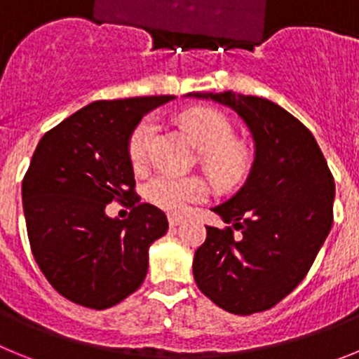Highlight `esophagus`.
I'll list each match as a JSON object with an SVG mask.
<instances>
[{
	"mask_svg": "<svg viewBox=\"0 0 359 359\" xmlns=\"http://www.w3.org/2000/svg\"><path fill=\"white\" fill-rule=\"evenodd\" d=\"M183 223V217H180V215H169V224L170 228L177 226V224Z\"/></svg>",
	"mask_w": 359,
	"mask_h": 359,
	"instance_id": "esophagus-1",
	"label": "esophagus"
}]
</instances>
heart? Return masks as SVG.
Instances as JSON below:
<instances>
[{
	"mask_svg": "<svg viewBox=\"0 0 359 359\" xmlns=\"http://www.w3.org/2000/svg\"><path fill=\"white\" fill-rule=\"evenodd\" d=\"M183 129L199 149V163L205 172L224 190L237 189L248 180L253 154L244 142L233 138V126L224 113L214 107H190L180 116ZM156 135V120L145 116L136 123L128 138L129 160L144 163L149 145ZM210 194V185L201 176H172L161 172L149 180L145 198L169 214H182L190 205L201 203Z\"/></svg>",
	"mask_w": 359,
	"mask_h": 359,
	"instance_id": "obj_1",
	"label": "heart"
}]
</instances>
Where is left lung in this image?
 I'll return each instance as SVG.
<instances>
[{"instance_id":"obj_1","label":"left lung","mask_w":359,"mask_h":359,"mask_svg":"<svg viewBox=\"0 0 359 359\" xmlns=\"http://www.w3.org/2000/svg\"><path fill=\"white\" fill-rule=\"evenodd\" d=\"M196 97L237 111L257 151L246 185L214 208L233 224L207 226V239L194 253V280L228 313L268 311L306 278L327 239L334 177L309 129L268 98L233 91Z\"/></svg>"}]
</instances>
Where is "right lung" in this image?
Returning a JSON list of instances; mask_svg holds the SVG:
<instances>
[{"label":"right lung","instance_id":"obj_1","mask_svg":"<svg viewBox=\"0 0 359 359\" xmlns=\"http://www.w3.org/2000/svg\"><path fill=\"white\" fill-rule=\"evenodd\" d=\"M172 95L98 100L44 133L23 177V210L34 259L65 298L107 309L147 275V250L167 233L160 208L136 194L128 138L147 111ZM132 207L107 218L105 205Z\"/></svg>","mask_w":359,"mask_h":359}]
</instances>
